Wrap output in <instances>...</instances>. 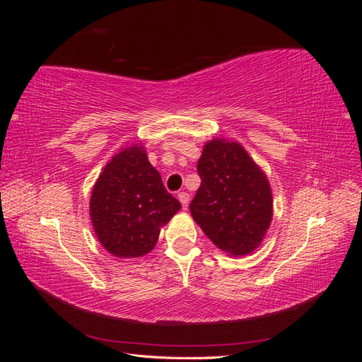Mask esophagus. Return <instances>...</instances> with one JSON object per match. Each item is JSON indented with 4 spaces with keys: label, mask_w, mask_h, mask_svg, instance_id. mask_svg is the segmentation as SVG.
<instances>
[{
    "label": "esophagus",
    "mask_w": 362,
    "mask_h": 362,
    "mask_svg": "<svg viewBox=\"0 0 362 362\" xmlns=\"http://www.w3.org/2000/svg\"><path fill=\"white\" fill-rule=\"evenodd\" d=\"M178 199H180V202L182 204V208L185 210V208H187V205H189V201H190L189 193H185V192L178 193Z\"/></svg>",
    "instance_id": "esophagus-1"
}]
</instances>
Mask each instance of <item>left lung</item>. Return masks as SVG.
Instances as JSON below:
<instances>
[{
  "instance_id": "left-lung-1",
  "label": "left lung",
  "mask_w": 362,
  "mask_h": 362,
  "mask_svg": "<svg viewBox=\"0 0 362 362\" xmlns=\"http://www.w3.org/2000/svg\"><path fill=\"white\" fill-rule=\"evenodd\" d=\"M201 185L190 213L205 235L228 255L242 257L264 238L273 216L266 173L238 141H206L198 161Z\"/></svg>"
}]
</instances>
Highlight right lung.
<instances>
[{"instance_id":"right-lung-1","label":"right lung","mask_w":362,"mask_h":362,"mask_svg":"<svg viewBox=\"0 0 362 362\" xmlns=\"http://www.w3.org/2000/svg\"><path fill=\"white\" fill-rule=\"evenodd\" d=\"M90 218L100 243L117 258L154 249L160 229L181 204L163 185L141 145L124 148L105 164L90 196Z\"/></svg>"}]
</instances>
